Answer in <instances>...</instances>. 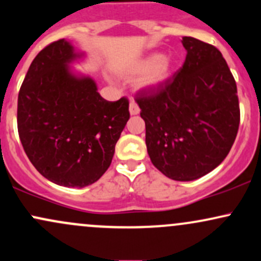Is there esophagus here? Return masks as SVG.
<instances>
[{"label":"esophagus","instance_id":"34e87169","mask_svg":"<svg viewBox=\"0 0 261 261\" xmlns=\"http://www.w3.org/2000/svg\"><path fill=\"white\" fill-rule=\"evenodd\" d=\"M128 110H130L131 115H137V114L140 113V108H139V105H137V102L135 101V100H131V101H130V107H128Z\"/></svg>","mask_w":261,"mask_h":261}]
</instances>
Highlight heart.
I'll use <instances>...</instances> for the list:
<instances>
[{
	"mask_svg": "<svg viewBox=\"0 0 261 261\" xmlns=\"http://www.w3.org/2000/svg\"><path fill=\"white\" fill-rule=\"evenodd\" d=\"M174 71V61L170 56L150 54L144 59H140L133 67V73L141 74L139 85L145 89L161 87L172 76Z\"/></svg>",
	"mask_w": 261,
	"mask_h": 261,
	"instance_id": "1",
	"label": "heart"
}]
</instances>
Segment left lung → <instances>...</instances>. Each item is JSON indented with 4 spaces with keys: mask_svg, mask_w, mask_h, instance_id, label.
Wrapping results in <instances>:
<instances>
[{
    "mask_svg": "<svg viewBox=\"0 0 261 261\" xmlns=\"http://www.w3.org/2000/svg\"><path fill=\"white\" fill-rule=\"evenodd\" d=\"M186 61L165 84L135 95L154 167L174 181H193L223 162L239 128L237 84L214 45L183 37Z\"/></svg>",
    "mask_w": 261,
    "mask_h": 261,
    "instance_id": "obj_1",
    "label": "left lung"
}]
</instances>
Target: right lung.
Masks as SVG:
<instances>
[{
    "mask_svg": "<svg viewBox=\"0 0 261 261\" xmlns=\"http://www.w3.org/2000/svg\"><path fill=\"white\" fill-rule=\"evenodd\" d=\"M82 57L59 39L37 54L18 93L17 127L36 170L56 185L85 187L110 166L127 122L128 100L108 101L69 63Z\"/></svg>",
    "mask_w": 261,
    "mask_h": 261,
    "instance_id": "obj_1",
    "label": "right lung"
}]
</instances>
